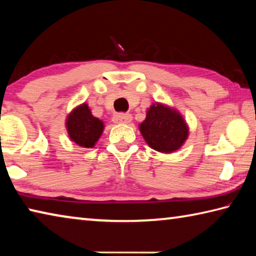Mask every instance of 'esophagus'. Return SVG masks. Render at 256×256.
<instances>
[{
    "label": "esophagus",
    "instance_id": "obj_1",
    "mask_svg": "<svg viewBox=\"0 0 256 256\" xmlns=\"http://www.w3.org/2000/svg\"><path fill=\"white\" fill-rule=\"evenodd\" d=\"M112 120H114V123L116 124H128L132 120V115L125 114V112H120V114L115 115Z\"/></svg>",
    "mask_w": 256,
    "mask_h": 256
}]
</instances>
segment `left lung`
Listing matches in <instances>:
<instances>
[{
  "label": "left lung",
  "instance_id": "8db88e82",
  "mask_svg": "<svg viewBox=\"0 0 256 256\" xmlns=\"http://www.w3.org/2000/svg\"><path fill=\"white\" fill-rule=\"evenodd\" d=\"M140 132L151 148L170 154L180 148L188 138V128L175 110L154 104L140 125Z\"/></svg>",
  "mask_w": 256,
  "mask_h": 256
}]
</instances>
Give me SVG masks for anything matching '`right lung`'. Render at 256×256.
Instances as JSON below:
<instances>
[{
    "mask_svg": "<svg viewBox=\"0 0 256 256\" xmlns=\"http://www.w3.org/2000/svg\"><path fill=\"white\" fill-rule=\"evenodd\" d=\"M66 128L68 136L78 146L92 148L102 136L104 123L97 118H94L86 104H82L68 115Z\"/></svg>",
    "mask_w": 256,
    "mask_h": 256,
    "instance_id": "obj_1",
    "label": "right lung"
}]
</instances>
